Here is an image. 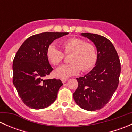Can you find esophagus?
<instances>
[{"label": "esophagus", "instance_id": "esophagus-1", "mask_svg": "<svg viewBox=\"0 0 132 132\" xmlns=\"http://www.w3.org/2000/svg\"><path fill=\"white\" fill-rule=\"evenodd\" d=\"M67 80H68L67 78H62V79H61V81H62V83H65Z\"/></svg>", "mask_w": 132, "mask_h": 132}]
</instances>
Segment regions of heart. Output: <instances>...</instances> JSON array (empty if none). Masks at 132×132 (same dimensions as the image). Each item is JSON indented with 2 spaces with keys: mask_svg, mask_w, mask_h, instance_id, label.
Segmentation results:
<instances>
[{
  "mask_svg": "<svg viewBox=\"0 0 132 132\" xmlns=\"http://www.w3.org/2000/svg\"><path fill=\"white\" fill-rule=\"evenodd\" d=\"M64 54L69 55L70 64L60 66L55 71L59 78H68L83 72L89 71L94 68L98 59L95 46L81 38H72L62 41L60 44ZM54 45H50L46 52V58L54 66L59 65L64 59V55Z\"/></svg>",
  "mask_w": 132,
  "mask_h": 132,
  "instance_id": "obj_1",
  "label": "heart"
}]
</instances>
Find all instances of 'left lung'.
<instances>
[{"instance_id": "8db88e82", "label": "left lung", "mask_w": 132, "mask_h": 132, "mask_svg": "<svg viewBox=\"0 0 132 132\" xmlns=\"http://www.w3.org/2000/svg\"><path fill=\"white\" fill-rule=\"evenodd\" d=\"M81 35L94 43L98 59L89 73L77 78L78 86L73 93V98L82 109L95 111L104 107L116 90L121 63L114 45L107 38L91 33H82Z\"/></svg>"}]
</instances>
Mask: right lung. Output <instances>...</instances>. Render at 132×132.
Wrapping results in <instances>:
<instances>
[{"label": "right lung", "instance_id": "add662e5", "mask_svg": "<svg viewBox=\"0 0 132 132\" xmlns=\"http://www.w3.org/2000/svg\"><path fill=\"white\" fill-rule=\"evenodd\" d=\"M68 32L35 34L23 43L13 60V82L22 102L29 107L41 109L55 102L61 80H45L53 68L46 58L47 48L55 39Z\"/></svg>", "mask_w": 132, "mask_h": 132}]
</instances>
